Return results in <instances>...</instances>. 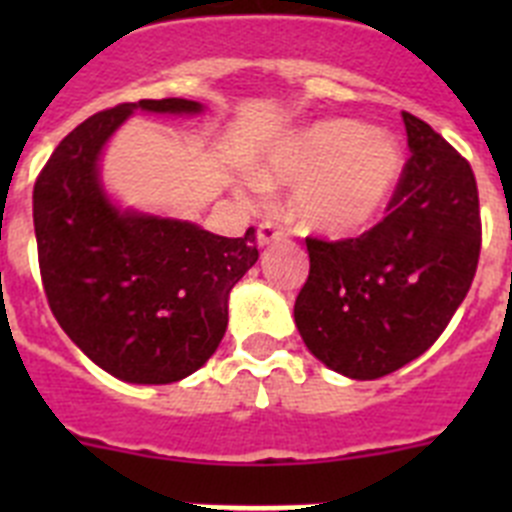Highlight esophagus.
Listing matches in <instances>:
<instances>
[{"label":"esophagus","mask_w":512,"mask_h":512,"mask_svg":"<svg viewBox=\"0 0 512 512\" xmlns=\"http://www.w3.org/2000/svg\"><path fill=\"white\" fill-rule=\"evenodd\" d=\"M284 235H287V233H284V230L279 228V225L261 223L259 230H256V243H259V248H266V246H269V243L282 241Z\"/></svg>","instance_id":"34e87169"}]
</instances>
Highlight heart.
I'll use <instances>...</instances> for the list:
<instances>
[{"label":"heart","mask_w":512,"mask_h":512,"mask_svg":"<svg viewBox=\"0 0 512 512\" xmlns=\"http://www.w3.org/2000/svg\"><path fill=\"white\" fill-rule=\"evenodd\" d=\"M405 171L400 140L354 120H325L287 135L264 156L259 182L292 187L289 212L307 233L346 238L377 223Z\"/></svg>","instance_id":"1"}]
</instances>
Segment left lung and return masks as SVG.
I'll return each instance as SVG.
<instances>
[{
    "instance_id": "obj_1",
    "label": "left lung",
    "mask_w": 512,
    "mask_h": 512,
    "mask_svg": "<svg viewBox=\"0 0 512 512\" xmlns=\"http://www.w3.org/2000/svg\"><path fill=\"white\" fill-rule=\"evenodd\" d=\"M410 158L390 215L359 238H307L295 325L307 351L348 379H379L425 354L472 287L479 197L469 164L402 112Z\"/></svg>"
}]
</instances>
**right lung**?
<instances>
[{
    "label": "right lung",
    "mask_w": 512,
    "mask_h": 512,
    "mask_svg": "<svg viewBox=\"0 0 512 512\" xmlns=\"http://www.w3.org/2000/svg\"><path fill=\"white\" fill-rule=\"evenodd\" d=\"M135 112L202 115L194 99H140L84 120L33 189L40 277L58 325L112 377L171 384L194 374L228 328L230 289L256 264V233L225 238L182 217L122 207L102 156Z\"/></svg>",
    "instance_id": "right-lung-1"
}]
</instances>
